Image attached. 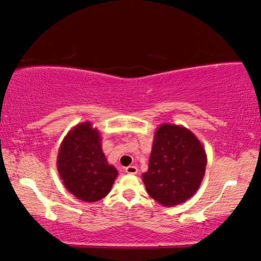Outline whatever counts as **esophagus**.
<instances>
[{"instance_id":"esophagus-1","label":"esophagus","mask_w":261,"mask_h":261,"mask_svg":"<svg viewBox=\"0 0 261 261\" xmlns=\"http://www.w3.org/2000/svg\"><path fill=\"white\" fill-rule=\"evenodd\" d=\"M125 172L129 174H136L138 172V169H137V166L130 165V166H127V168H125Z\"/></svg>"}]
</instances>
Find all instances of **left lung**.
I'll list each match as a JSON object with an SVG mask.
<instances>
[{
	"instance_id": "obj_1",
	"label": "left lung",
	"mask_w": 261,
	"mask_h": 261,
	"mask_svg": "<svg viewBox=\"0 0 261 261\" xmlns=\"http://www.w3.org/2000/svg\"><path fill=\"white\" fill-rule=\"evenodd\" d=\"M205 149L185 126L164 123L153 136L149 169L142 174L147 193L166 207L185 203L203 181Z\"/></svg>"
}]
</instances>
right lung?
<instances>
[{
	"label": "right lung",
	"mask_w": 261,
	"mask_h": 261,
	"mask_svg": "<svg viewBox=\"0 0 261 261\" xmlns=\"http://www.w3.org/2000/svg\"><path fill=\"white\" fill-rule=\"evenodd\" d=\"M57 171L68 191L88 203L106 197L118 174L108 163L100 132L91 122L77 124L62 141Z\"/></svg>",
	"instance_id": "1"
}]
</instances>
